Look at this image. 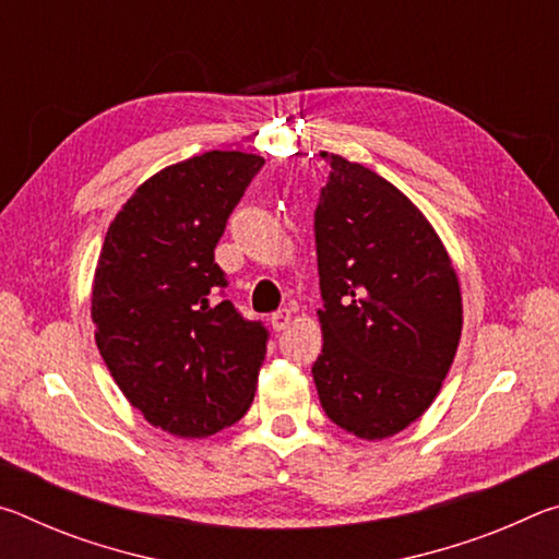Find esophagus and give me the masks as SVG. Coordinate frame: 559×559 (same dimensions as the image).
<instances>
[{"label":"esophagus","mask_w":559,"mask_h":559,"mask_svg":"<svg viewBox=\"0 0 559 559\" xmlns=\"http://www.w3.org/2000/svg\"><path fill=\"white\" fill-rule=\"evenodd\" d=\"M290 320H293V313L288 308H283V310H278V313L271 316V325L276 333H281V330H286L290 325Z\"/></svg>","instance_id":"obj_1"}]
</instances>
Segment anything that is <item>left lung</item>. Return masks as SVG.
<instances>
[{"instance_id":"8db88e82","label":"left lung","mask_w":559,"mask_h":559,"mask_svg":"<svg viewBox=\"0 0 559 559\" xmlns=\"http://www.w3.org/2000/svg\"><path fill=\"white\" fill-rule=\"evenodd\" d=\"M316 210L323 355L313 365L330 421L382 441L437 400L456 355L463 302L447 246L409 197L340 155Z\"/></svg>"}]
</instances>
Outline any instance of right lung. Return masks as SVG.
<instances>
[{
    "label": "right lung",
    "instance_id": "right-lung-1",
    "mask_svg": "<svg viewBox=\"0 0 559 559\" xmlns=\"http://www.w3.org/2000/svg\"><path fill=\"white\" fill-rule=\"evenodd\" d=\"M263 167L239 150L182 159L145 179L103 241L91 293L96 345L145 419L204 439L249 412L269 333L219 300L226 219Z\"/></svg>",
    "mask_w": 559,
    "mask_h": 559
}]
</instances>
